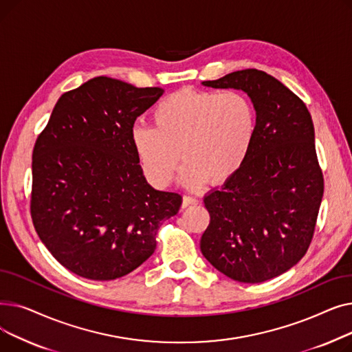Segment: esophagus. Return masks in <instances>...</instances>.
Masks as SVG:
<instances>
[{
	"label": "esophagus",
	"mask_w": 352,
	"mask_h": 352,
	"mask_svg": "<svg viewBox=\"0 0 352 352\" xmlns=\"http://www.w3.org/2000/svg\"><path fill=\"white\" fill-rule=\"evenodd\" d=\"M198 202V198L197 197H192V195H184L182 197V207L186 208V207H190V206H192V204H197Z\"/></svg>",
	"instance_id": "34e87169"
}]
</instances>
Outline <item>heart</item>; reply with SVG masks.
Returning a JSON list of instances; mask_svg holds the SVG:
<instances>
[{"instance_id":"heart-1","label":"heart","mask_w":352,"mask_h":352,"mask_svg":"<svg viewBox=\"0 0 352 352\" xmlns=\"http://www.w3.org/2000/svg\"><path fill=\"white\" fill-rule=\"evenodd\" d=\"M153 118L154 126L133 128L131 142L145 175L160 187L173 179L181 155L184 186L230 178L256 134L255 107L239 91L181 89L155 107Z\"/></svg>"}]
</instances>
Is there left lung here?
<instances>
[{
    "label": "left lung",
    "mask_w": 352,
    "mask_h": 352,
    "mask_svg": "<svg viewBox=\"0 0 352 352\" xmlns=\"http://www.w3.org/2000/svg\"><path fill=\"white\" fill-rule=\"evenodd\" d=\"M202 85L244 91L256 111V134L241 168L204 198L210 226L201 252L234 281L264 283L301 260L316 230L324 178L311 114L283 82L255 68Z\"/></svg>",
    "instance_id": "obj_1"
}]
</instances>
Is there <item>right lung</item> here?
Masks as SVG:
<instances>
[{
  "instance_id": "1",
  "label": "right lung",
  "mask_w": 352,
  "mask_h": 352,
  "mask_svg": "<svg viewBox=\"0 0 352 352\" xmlns=\"http://www.w3.org/2000/svg\"><path fill=\"white\" fill-rule=\"evenodd\" d=\"M160 87L96 77L55 104L32 151L31 218L43 244L82 278L117 280L157 247L162 221L182 202L146 182L131 142Z\"/></svg>"
}]
</instances>
